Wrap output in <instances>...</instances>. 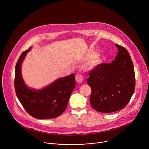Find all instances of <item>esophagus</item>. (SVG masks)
<instances>
[{
    "label": "esophagus",
    "instance_id": "1",
    "mask_svg": "<svg viewBox=\"0 0 149 149\" xmlns=\"http://www.w3.org/2000/svg\"><path fill=\"white\" fill-rule=\"evenodd\" d=\"M75 80H76V81L77 82L81 83V82H82L83 81V77H82V76L81 75L77 74L75 76Z\"/></svg>",
    "mask_w": 149,
    "mask_h": 149
}]
</instances>
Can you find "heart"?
I'll use <instances>...</instances> for the list:
<instances>
[{"mask_svg":"<svg viewBox=\"0 0 149 149\" xmlns=\"http://www.w3.org/2000/svg\"><path fill=\"white\" fill-rule=\"evenodd\" d=\"M95 56H96V54H92V55H90L88 56V58L91 59V58H94ZM100 63V59H98V58H95V59L93 61V62L92 67H94L97 66V65L99 64Z\"/></svg>","mask_w":149,"mask_h":149,"instance_id":"1","label":"heart"}]
</instances>
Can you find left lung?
Returning a JSON list of instances; mask_svg holds the SVG:
<instances>
[{
  "mask_svg": "<svg viewBox=\"0 0 149 149\" xmlns=\"http://www.w3.org/2000/svg\"><path fill=\"white\" fill-rule=\"evenodd\" d=\"M116 46L118 51L115 60L97 65L88 74L90 104L98 112L113 113L124 109L135 90V73L130 55L124 47Z\"/></svg>",
  "mask_w": 149,
  "mask_h": 149,
  "instance_id": "obj_1",
  "label": "left lung"
}]
</instances>
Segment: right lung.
Listing matches in <instances>:
<instances>
[{
    "label": "right lung",
    "mask_w": 149,
    "mask_h": 149,
    "mask_svg": "<svg viewBox=\"0 0 149 149\" xmlns=\"http://www.w3.org/2000/svg\"><path fill=\"white\" fill-rule=\"evenodd\" d=\"M20 55L15 67L14 85L16 94L23 107L38 119L54 118L67 109L70 97L75 87V75L61 78L40 90L28 88L21 75V63L29 49Z\"/></svg>",
    "instance_id": "right-lung-1"
}]
</instances>
